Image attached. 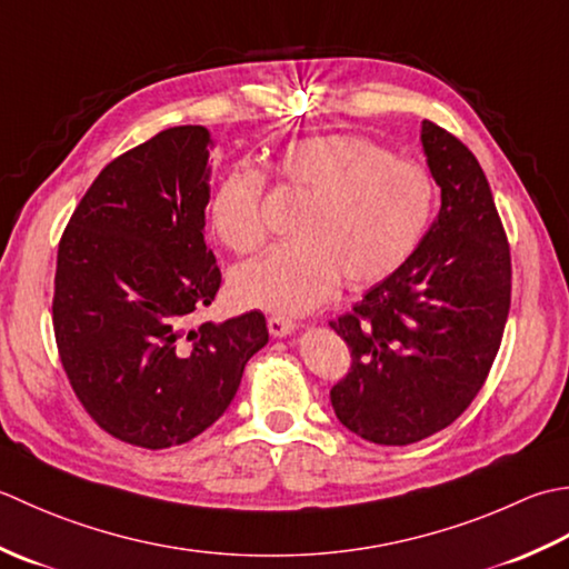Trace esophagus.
Instances as JSON below:
<instances>
[{"instance_id": "34e87169", "label": "esophagus", "mask_w": 569, "mask_h": 569, "mask_svg": "<svg viewBox=\"0 0 569 569\" xmlns=\"http://www.w3.org/2000/svg\"><path fill=\"white\" fill-rule=\"evenodd\" d=\"M268 329L274 336V339H282V336H289L297 331V321L287 319V317H270L268 319Z\"/></svg>"}]
</instances>
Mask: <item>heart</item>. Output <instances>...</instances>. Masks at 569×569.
<instances>
[{
    "label": "heart",
    "mask_w": 569,
    "mask_h": 569,
    "mask_svg": "<svg viewBox=\"0 0 569 569\" xmlns=\"http://www.w3.org/2000/svg\"><path fill=\"white\" fill-rule=\"evenodd\" d=\"M274 171L309 193L295 240L242 262L230 292L242 307L307 315L336 287L370 284L396 272L432 223L437 189L430 173L356 134H319L287 144ZM264 173L238 164L211 199V226L230 250L248 252L264 238Z\"/></svg>",
    "instance_id": "b5f03b06"
}]
</instances>
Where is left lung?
Here are the masks:
<instances>
[{
	"label": "left lung",
	"mask_w": 569,
	"mask_h": 569,
	"mask_svg": "<svg viewBox=\"0 0 569 569\" xmlns=\"http://www.w3.org/2000/svg\"><path fill=\"white\" fill-rule=\"evenodd\" d=\"M442 208L420 246L351 315L331 321L351 370L331 388L339 422L405 447L445 430L481 390L511 307V252L489 181L455 134L422 120Z\"/></svg>",
	"instance_id": "left-lung-1"
}]
</instances>
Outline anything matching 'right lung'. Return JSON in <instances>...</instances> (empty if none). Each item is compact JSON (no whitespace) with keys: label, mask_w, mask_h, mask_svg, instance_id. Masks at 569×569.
<instances>
[{"label":"right lung","mask_w":569,"mask_h":569,"mask_svg":"<svg viewBox=\"0 0 569 569\" xmlns=\"http://www.w3.org/2000/svg\"><path fill=\"white\" fill-rule=\"evenodd\" d=\"M213 144L206 127L183 124L110 161L58 242L66 376L102 430L144 449L208 430L270 339L262 311L189 327L220 287L203 238Z\"/></svg>","instance_id":"right-lung-1"}]
</instances>
